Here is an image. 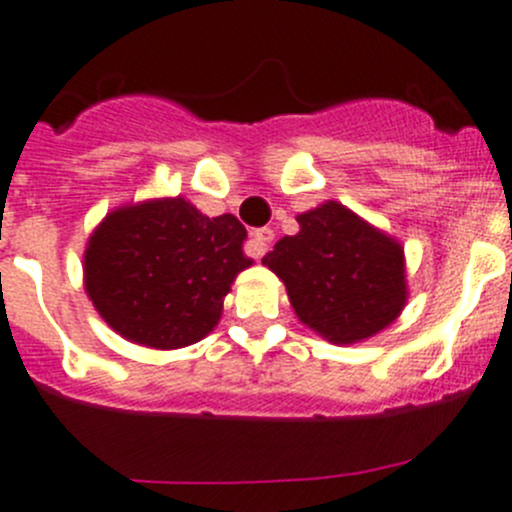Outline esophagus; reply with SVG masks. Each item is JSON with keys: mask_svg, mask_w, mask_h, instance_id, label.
<instances>
[{"mask_svg": "<svg viewBox=\"0 0 512 512\" xmlns=\"http://www.w3.org/2000/svg\"><path fill=\"white\" fill-rule=\"evenodd\" d=\"M252 252H255V257H262L267 250L272 247V242H275V230H270V227H260V230L252 232Z\"/></svg>", "mask_w": 512, "mask_h": 512, "instance_id": "esophagus-1", "label": "esophagus"}]
</instances>
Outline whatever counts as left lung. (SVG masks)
<instances>
[{
  "mask_svg": "<svg viewBox=\"0 0 512 512\" xmlns=\"http://www.w3.org/2000/svg\"><path fill=\"white\" fill-rule=\"evenodd\" d=\"M299 232L262 257L285 282L307 327L329 342L352 344L389 327L406 302L404 250L344 205L299 215Z\"/></svg>",
  "mask_w": 512,
  "mask_h": 512,
  "instance_id": "left-lung-1",
  "label": "left lung"
}]
</instances>
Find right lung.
Masks as SVG:
<instances>
[{
  "mask_svg": "<svg viewBox=\"0 0 512 512\" xmlns=\"http://www.w3.org/2000/svg\"><path fill=\"white\" fill-rule=\"evenodd\" d=\"M247 232L235 215L208 218L183 198L113 210L91 235L86 292L108 327L153 349L213 332L240 270Z\"/></svg>",
  "mask_w": 512,
  "mask_h": 512,
  "instance_id": "obj_1",
  "label": "right lung"
}]
</instances>
